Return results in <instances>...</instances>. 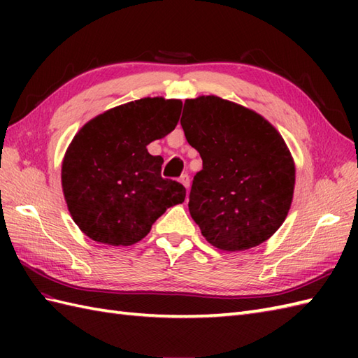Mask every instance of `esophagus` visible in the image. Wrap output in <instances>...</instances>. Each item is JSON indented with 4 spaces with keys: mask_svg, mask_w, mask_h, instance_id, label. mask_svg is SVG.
Segmentation results:
<instances>
[{
    "mask_svg": "<svg viewBox=\"0 0 358 358\" xmlns=\"http://www.w3.org/2000/svg\"><path fill=\"white\" fill-rule=\"evenodd\" d=\"M180 183L183 185L186 189L189 187V185H191V178H189V175H187V173H183V175H181V177H180Z\"/></svg>",
    "mask_w": 358,
    "mask_h": 358,
    "instance_id": "34e87169",
    "label": "esophagus"
}]
</instances>
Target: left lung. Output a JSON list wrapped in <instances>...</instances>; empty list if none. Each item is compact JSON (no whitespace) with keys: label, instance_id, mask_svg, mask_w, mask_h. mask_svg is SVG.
I'll use <instances>...</instances> for the list:
<instances>
[{"label":"left lung","instance_id":"8db88e82","mask_svg":"<svg viewBox=\"0 0 358 358\" xmlns=\"http://www.w3.org/2000/svg\"><path fill=\"white\" fill-rule=\"evenodd\" d=\"M180 123L203 159L189 195L203 237L226 252L269 240L294 196L295 164L283 136L260 113L215 95L186 100Z\"/></svg>","mask_w":358,"mask_h":358}]
</instances>
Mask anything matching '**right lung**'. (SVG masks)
I'll return each mask as SVG.
<instances>
[{
  "label": "right lung",
  "mask_w": 358,
  "mask_h": 358,
  "mask_svg": "<svg viewBox=\"0 0 358 358\" xmlns=\"http://www.w3.org/2000/svg\"><path fill=\"white\" fill-rule=\"evenodd\" d=\"M181 106V100L141 98L100 113L73 136L62 186L72 220L89 238L135 245L167 208L185 201V186L163 178V158L146 149L173 131Z\"/></svg>",
  "instance_id": "right-lung-1"
}]
</instances>
